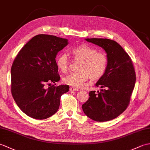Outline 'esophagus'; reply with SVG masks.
<instances>
[{
    "label": "esophagus",
    "instance_id": "34e87169",
    "mask_svg": "<svg viewBox=\"0 0 150 150\" xmlns=\"http://www.w3.org/2000/svg\"><path fill=\"white\" fill-rule=\"evenodd\" d=\"M69 90L71 91H79V90L78 88H76L75 87H70Z\"/></svg>",
    "mask_w": 150,
    "mask_h": 150
}]
</instances>
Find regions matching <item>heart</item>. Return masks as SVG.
<instances>
[{"mask_svg": "<svg viewBox=\"0 0 150 150\" xmlns=\"http://www.w3.org/2000/svg\"><path fill=\"white\" fill-rule=\"evenodd\" d=\"M74 59L80 60L77 64L78 71L72 72L63 78L64 83L75 88H81L86 85L89 77L92 80H98L106 73L108 68V58L104 53L97 52L93 47L88 44H80L70 50ZM69 61L65 53L57 57L56 65L60 71L68 70Z\"/></svg>", "mask_w": 150, "mask_h": 150, "instance_id": "1", "label": "heart"}]
</instances>
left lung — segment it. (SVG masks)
Returning a JSON list of instances; mask_svg holds the SVG:
<instances>
[{
  "instance_id": "1",
  "label": "left lung",
  "mask_w": 150,
  "mask_h": 150,
  "mask_svg": "<svg viewBox=\"0 0 150 150\" xmlns=\"http://www.w3.org/2000/svg\"><path fill=\"white\" fill-rule=\"evenodd\" d=\"M100 46L107 53L108 68L96 83L100 91H91L82 104L86 115L97 122L111 120L126 110L135 87L136 75L132 60L115 40L108 39H86Z\"/></svg>"
}]
</instances>
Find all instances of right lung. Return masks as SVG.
Instances as JSON below:
<instances>
[{"mask_svg":"<svg viewBox=\"0 0 150 150\" xmlns=\"http://www.w3.org/2000/svg\"><path fill=\"white\" fill-rule=\"evenodd\" d=\"M68 40L50 35L33 37L19 51L11 68V91L16 104L28 116L45 119L55 114L60 97L68 85L46 84L60 80L56 65L57 53L68 45Z\"/></svg>","mask_w":150,"mask_h":150,"instance_id":"add662e5","label":"right lung"}]
</instances>
